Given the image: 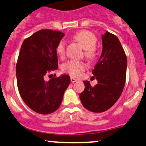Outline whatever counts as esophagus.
<instances>
[{
  "label": "esophagus",
  "mask_w": 146,
  "mask_h": 146,
  "mask_svg": "<svg viewBox=\"0 0 146 146\" xmlns=\"http://www.w3.org/2000/svg\"><path fill=\"white\" fill-rule=\"evenodd\" d=\"M71 82L72 83L76 82H78V80H77V79L74 78H71Z\"/></svg>",
  "instance_id": "obj_1"
}]
</instances>
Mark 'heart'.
<instances>
[{
	"instance_id": "heart-1",
	"label": "heart",
	"mask_w": 146,
	"mask_h": 146,
	"mask_svg": "<svg viewBox=\"0 0 146 146\" xmlns=\"http://www.w3.org/2000/svg\"><path fill=\"white\" fill-rule=\"evenodd\" d=\"M73 38L85 49V56L88 58H93L95 54V44L97 38L93 33L87 30H82L76 33ZM56 52L58 55L62 57L65 52V43L61 40L57 45ZM85 69V64L82 62L70 60L63 65V71L75 77L81 75Z\"/></svg>"
}]
</instances>
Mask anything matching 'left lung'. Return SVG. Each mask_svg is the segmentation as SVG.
I'll return each mask as SVG.
<instances>
[{"label":"left lung","instance_id":"8db88e82","mask_svg":"<svg viewBox=\"0 0 146 146\" xmlns=\"http://www.w3.org/2000/svg\"><path fill=\"white\" fill-rule=\"evenodd\" d=\"M102 52L92 73L98 84L91 86L84 81V90L80 94L85 108L102 113L115 104L125 86L127 58L118 38L106 31L102 36Z\"/></svg>","mask_w":146,"mask_h":146}]
</instances>
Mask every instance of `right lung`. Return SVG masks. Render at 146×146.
I'll return each instance as SVG.
<instances>
[{
  "mask_svg": "<svg viewBox=\"0 0 146 146\" xmlns=\"http://www.w3.org/2000/svg\"><path fill=\"white\" fill-rule=\"evenodd\" d=\"M62 32L42 29L25 39L16 64L18 88L22 99L36 113L46 115L60 107L69 85V75L45 81L44 76L58 68L57 45Z\"/></svg>",
  "mask_w": 146,
  "mask_h": 146,
  "instance_id": "obj_1",
  "label": "right lung"
}]
</instances>
